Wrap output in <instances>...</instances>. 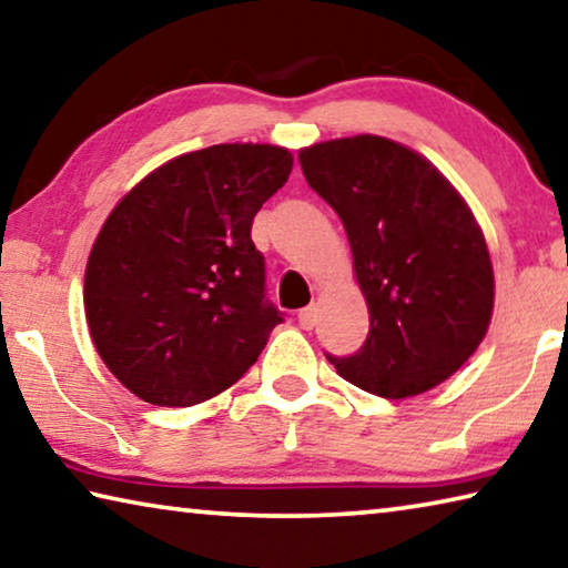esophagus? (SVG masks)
<instances>
[{
	"instance_id": "esophagus-1",
	"label": "esophagus",
	"mask_w": 568,
	"mask_h": 568,
	"mask_svg": "<svg viewBox=\"0 0 568 568\" xmlns=\"http://www.w3.org/2000/svg\"><path fill=\"white\" fill-rule=\"evenodd\" d=\"M300 324L304 329H312L317 324V306H304L300 312Z\"/></svg>"
}]
</instances>
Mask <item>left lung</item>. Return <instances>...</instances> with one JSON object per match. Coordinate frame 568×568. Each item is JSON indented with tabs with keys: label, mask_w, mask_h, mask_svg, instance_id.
I'll list each match as a JSON object with an SVG mask.
<instances>
[{
	"label": "left lung",
	"mask_w": 568,
	"mask_h": 568,
	"mask_svg": "<svg viewBox=\"0 0 568 568\" xmlns=\"http://www.w3.org/2000/svg\"><path fill=\"white\" fill-rule=\"evenodd\" d=\"M312 191L345 223L369 334L327 359L372 395H420L460 369L486 337L494 266L466 201L410 148L355 135L304 148Z\"/></svg>",
	"instance_id": "left-lung-1"
}]
</instances>
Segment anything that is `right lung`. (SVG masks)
<instances>
[{
  "label": "right lung",
  "instance_id": "right-lung-1",
  "mask_svg": "<svg viewBox=\"0 0 568 568\" xmlns=\"http://www.w3.org/2000/svg\"><path fill=\"white\" fill-rule=\"evenodd\" d=\"M292 173L278 145L223 143L173 158L102 223L85 268V317L130 393L189 407L239 383L284 314L266 300L251 241Z\"/></svg>",
  "mask_w": 568,
  "mask_h": 568
}]
</instances>
